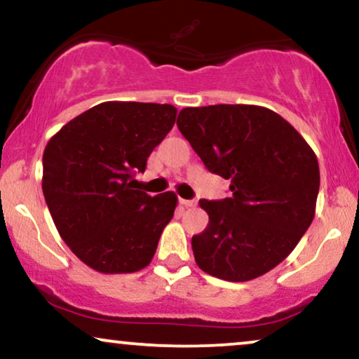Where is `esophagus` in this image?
<instances>
[{
	"instance_id": "obj_1",
	"label": "esophagus",
	"mask_w": 359,
	"mask_h": 359,
	"mask_svg": "<svg viewBox=\"0 0 359 359\" xmlns=\"http://www.w3.org/2000/svg\"><path fill=\"white\" fill-rule=\"evenodd\" d=\"M180 204L183 208H193V206H196V201H194V199H183V198H180Z\"/></svg>"
}]
</instances>
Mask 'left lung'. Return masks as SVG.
I'll use <instances>...</instances> for the list:
<instances>
[{
  "label": "left lung",
  "instance_id": "left-lung-1",
  "mask_svg": "<svg viewBox=\"0 0 359 359\" xmlns=\"http://www.w3.org/2000/svg\"><path fill=\"white\" fill-rule=\"evenodd\" d=\"M176 125L204 166L231 180L232 198L199 201L209 224L191 239L198 267L227 282L272 271L315 217V151L285 118L259 105L186 107Z\"/></svg>",
  "mask_w": 359,
  "mask_h": 359
}]
</instances>
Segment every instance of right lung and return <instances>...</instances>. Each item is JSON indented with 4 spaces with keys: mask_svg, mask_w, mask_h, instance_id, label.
I'll return each instance as SVG.
<instances>
[{
    "mask_svg": "<svg viewBox=\"0 0 359 359\" xmlns=\"http://www.w3.org/2000/svg\"><path fill=\"white\" fill-rule=\"evenodd\" d=\"M170 104L104 102L67 122L46 145L43 193L59 236L100 273L145 269L173 217V191L148 196L128 181L176 122Z\"/></svg>",
    "mask_w": 359,
    "mask_h": 359,
    "instance_id": "right-lung-1",
    "label": "right lung"
}]
</instances>
